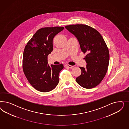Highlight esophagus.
Returning <instances> with one entry per match:
<instances>
[{
    "label": "esophagus",
    "mask_w": 129,
    "mask_h": 129,
    "mask_svg": "<svg viewBox=\"0 0 129 129\" xmlns=\"http://www.w3.org/2000/svg\"><path fill=\"white\" fill-rule=\"evenodd\" d=\"M72 66H71L70 65H68V64H65V68H70V69H71L72 68H73Z\"/></svg>",
    "instance_id": "34e87169"
}]
</instances>
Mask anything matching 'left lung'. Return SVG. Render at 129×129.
I'll use <instances>...</instances> for the list:
<instances>
[{
  "instance_id": "obj_1",
  "label": "left lung",
  "mask_w": 129,
  "mask_h": 129,
  "mask_svg": "<svg viewBox=\"0 0 129 129\" xmlns=\"http://www.w3.org/2000/svg\"><path fill=\"white\" fill-rule=\"evenodd\" d=\"M65 28L77 38L81 51L86 53V68L79 67L81 74L76 80L80 86L89 89L104 78L109 62V52L103 37L95 29L85 24H71Z\"/></svg>"
}]
</instances>
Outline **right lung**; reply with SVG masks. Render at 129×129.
<instances>
[{"label": "right lung", "mask_w": 129, "mask_h": 129, "mask_svg": "<svg viewBox=\"0 0 129 129\" xmlns=\"http://www.w3.org/2000/svg\"><path fill=\"white\" fill-rule=\"evenodd\" d=\"M63 27L42 28L28 42L23 51V69L28 81L35 89L48 92L59 83L62 64H48V55L53 50L52 41Z\"/></svg>", "instance_id": "right-lung-1"}]
</instances>
